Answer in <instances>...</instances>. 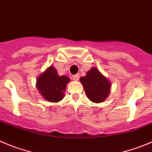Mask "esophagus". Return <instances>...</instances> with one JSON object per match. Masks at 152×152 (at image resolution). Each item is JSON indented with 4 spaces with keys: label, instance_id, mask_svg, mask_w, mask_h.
Returning <instances> with one entry per match:
<instances>
[{
    "label": "esophagus",
    "instance_id": "esophagus-1",
    "mask_svg": "<svg viewBox=\"0 0 152 152\" xmlns=\"http://www.w3.org/2000/svg\"><path fill=\"white\" fill-rule=\"evenodd\" d=\"M79 77H80V75H79L78 74H77V75H75L72 76V78H73V80H75V81H77V80H79Z\"/></svg>",
    "mask_w": 152,
    "mask_h": 152
}]
</instances>
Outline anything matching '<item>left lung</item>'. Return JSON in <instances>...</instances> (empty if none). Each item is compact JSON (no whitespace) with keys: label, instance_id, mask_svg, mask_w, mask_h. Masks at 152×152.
<instances>
[{"label":"left lung","instance_id":"obj_1","mask_svg":"<svg viewBox=\"0 0 152 152\" xmlns=\"http://www.w3.org/2000/svg\"><path fill=\"white\" fill-rule=\"evenodd\" d=\"M80 80L91 102L102 103L109 96L110 81L96 67L91 68L86 72V76L80 77Z\"/></svg>","mask_w":152,"mask_h":152}]
</instances>
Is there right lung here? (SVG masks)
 <instances>
[{"label": "right lung", "mask_w": 152, "mask_h": 152, "mask_svg": "<svg viewBox=\"0 0 152 152\" xmlns=\"http://www.w3.org/2000/svg\"><path fill=\"white\" fill-rule=\"evenodd\" d=\"M70 78L66 75L60 76L53 66L43 72L37 80V88L47 102L57 103L64 98L66 85Z\"/></svg>", "instance_id": "1"}]
</instances>
